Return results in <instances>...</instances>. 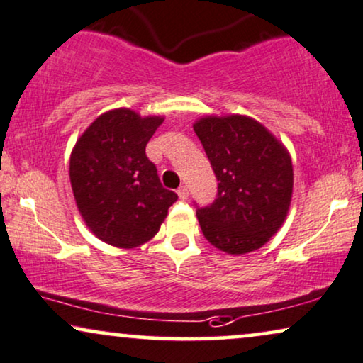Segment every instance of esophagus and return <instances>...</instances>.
<instances>
[{
	"label": "esophagus",
	"instance_id": "1",
	"mask_svg": "<svg viewBox=\"0 0 363 363\" xmlns=\"http://www.w3.org/2000/svg\"><path fill=\"white\" fill-rule=\"evenodd\" d=\"M177 193H178V196H180V200H186L188 199V186L186 185H182L177 190Z\"/></svg>",
	"mask_w": 363,
	"mask_h": 363
}]
</instances>
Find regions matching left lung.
Masks as SVG:
<instances>
[{"label":"left lung","mask_w":363,"mask_h":363,"mask_svg":"<svg viewBox=\"0 0 363 363\" xmlns=\"http://www.w3.org/2000/svg\"><path fill=\"white\" fill-rule=\"evenodd\" d=\"M218 180L216 199L196 206L205 238L230 255L260 248L284 223L294 168L284 145L258 121L232 115L193 125Z\"/></svg>","instance_id":"1"}]
</instances>
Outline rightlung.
I'll list each match as a JSON object with an SVG mask.
<instances>
[{
  "label": "right lung",
  "mask_w": 363,
  "mask_h": 363,
  "mask_svg": "<svg viewBox=\"0 0 363 363\" xmlns=\"http://www.w3.org/2000/svg\"><path fill=\"white\" fill-rule=\"evenodd\" d=\"M160 116L141 118L128 108L111 110L88 126L69 158L78 210L98 238L118 248L148 242L178 200L163 188L145 148Z\"/></svg>",
  "instance_id": "obj_1"
}]
</instances>
